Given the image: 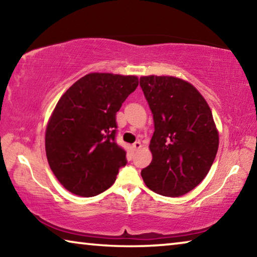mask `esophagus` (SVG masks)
Segmentation results:
<instances>
[{"mask_svg":"<svg viewBox=\"0 0 257 257\" xmlns=\"http://www.w3.org/2000/svg\"><path fill=\"white\" fill-rule=\"evenodd\" d=\"M141 147H142V143L141 142H135L134 143V144H133V149L135 150V151H138L139 149H141Z\"/></svg>","mask_w":257,"mask_h":257,"instance_id":"1","label":"esophagus"}]
</instances>
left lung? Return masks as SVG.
<instances>
[{
    "label": "left lung",
    "mask_w": 257,
    "mask_h": 257,
    "mask_svg": "<svg viewBox=\"0 0 257 257\" xmlns=\"http://www.w3.org/2000/svg\"><path fill=\"white\" fill-rule=\"evenodd\" d=\"M154 120L153 160L142 170L151 190L178 197L193 190L210 171L219 147L212 111L195 87L169 76L139 79Z\"/></svg>",
    "instance_id": "obj_1"
}]
</instances>
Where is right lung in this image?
Returning a JSON list of instances; mask_svg holds the SVG:
<instances>
[{
  "instance_id": "add662e5",
  "label": "right lung",
  "mask_w": 257,
  "mask_h": 257,
  "mask_svg": "<svg viewBox=\"0 0 257 257\" xmlns=\"http://www.w3.org/2000/svg\"><path fill=\"white\" fill-rule=\"evenodd\" d=\"M138 86L136 76L88 73L59 99L45 134L51 170L64 188L82 197L103 193L127 164L115 143V114Z\"/></svg>"
}]
</instances>
